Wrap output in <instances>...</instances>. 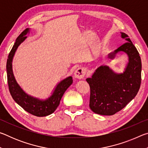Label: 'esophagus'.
<instances>
[{
    "label": "esophagus",
    "instance_id": "obj_1",
    "mask_svg": "<svg viewBox=\"0 0 148 148\" xmlns=\"http://www.w3.org/2000/svg\"><path fill=\"white\" fill-rule=\"evenodd\" d=\"M87 72V69L84 67H80L76 70L74 72V77L77 79H83L86 76Z\"/></svg>",
    "mask_w": 148,
    "mask_h": 148
}]
</instances>
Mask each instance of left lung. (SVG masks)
<instances>
[{
    "label": "left lung",
    "mask_w": 148,
    "mask_h": 148,
    "mask_svg": "<svg viewBox=\"0 0 148 148\" xmlns=\"http://www.w3.org/2000/svg\"><path fill=\"white\" fill-rule=\"evenodd\" d=\"M127 42L108 55L114 59L119 52H125L129 62L123 73L114 72L108 66L102 65L86 81L90 86L89 107L95 114L112 116L119 112L133 99L141 84L142 62L138 51L129 36L121 32Z\"/></svg>",
    "instance_id": "8db88e82"
}]
</instances>
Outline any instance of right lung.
Masks as SVG:
<instances>
[{
	"mask_svg": "<svg viewBox=\"0 0 148 148\" xmlns=\"http://www.w3.org/2000/svg\"><path fill=\"white\" fill-rule=\"evenodd\" d=\"M29 31L30 29L27 28L19 34L8 55L6 62V71L9 91L16 103L29 114L37 117L47 116L53 113L57 109L62 95L72 85L73 80L72 76H69L62 80L57 85L51 96L45 100H40L29 95L20 87L14 76L12 61L17 47L27 38L26 35L29 33Z\"/></svg>",
	"mask_w": 148,
	"mask_h": 148,
	"instance_id": "1",
	"label": "right lung"
}]
</instances>
